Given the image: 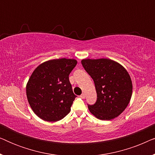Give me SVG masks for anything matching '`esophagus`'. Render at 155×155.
Masks as SVG:
<instances>
[{
	"instance_id": "esophagus-1",
	"label": "esophagus",
	"mask_w": 155,
	"mask_h": 155,
	"mask_svg": "<svg viewBox=\"0 0 155 155\" xmlns=\"http://www.w3.org/2000/svg\"><path fill=\"white\" fill-rule=\"evenodd\" d=\"M80 97H81L82 99H84L85 98V94H84V93H82V94L80 95Z\"/></svg>"
}]
</instances>
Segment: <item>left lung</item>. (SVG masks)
I'll list each match as a JSON object with an SVG mask.
<instances>
[{
  "mask_svg": "<svg viewBox=\"0 0 155 155\" xmlns=\"http://www.w3.org/2000/svg\"><path fill=\"white\" fill-rule=\"evenodd\" d=\"M81 63L94 80L97 99L88 109L95 117L109 120L126 109L132 96L133 84L126 69L111 59H83Z\"/></svg>",
  "mask_w": 155,
  "mask_h": 155,
  "instance_id": "8db88e82",
  "label": "left lung"
}]
</instances>
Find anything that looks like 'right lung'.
I'll use <instances>...</instances> for the list:
<instances>
[{
  "label": "right lung",
  "instance_id": "obj_1",
  "mask_svg": "<svg viewBox=\"0 0 155 155\" xmlns=\"http://www.w3.org/2000/svg\"><path fill=\"white\" fill-rule=\"evenodd\" d=\"M77 65L75 59L46 61L31 74L27 84V100L31 109L46 121H57L71 111L74 94L69 75Z\"/></svg>",
  "mask_w": 155,
  "mask_h": 155
}]
</instances>
